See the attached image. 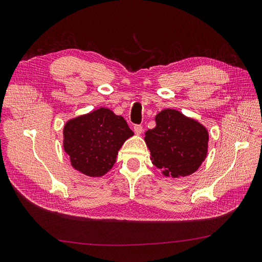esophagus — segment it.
Returning a JSON list of instances; mask_svg holds the SVG:
<instances>
[{
  "mask_svg": "<svg viewBox=\"0 0 262 262\" xmlns=\"http://www.w3.org/2000/svg\"><path fill=\"white\" fill-rule=\"evenodd\" d=\"M134 132H136V134H138V136H140V134H142V132H143V126L134 125Z\"/></svg>",
  "mask_w": 262,
  "mask_h": 262,
  "instance_id": "34e87169",
  "label": "esophagus"
}]
</instances>
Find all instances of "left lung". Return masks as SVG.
Returning <instances> with one entry per match:
<instances>
[{
	"label": "left lung",
	"instance_id": "left-lung-1",
	"mask_svg": "<svg viewBox=\"0 0 262 262\" xmlns=\"http://www.w3.org/2000/svg\"><path fill=\"white\" fill-rule=\"evenodd\" d=\"M156 126L145 132L150 161L165 177L179 178L199 169L208 155L209 131L193 118L176 109L155 116Z\"/></svg>",
	"mask_w": 262,
	"mask_h": 262
}]
</instances>
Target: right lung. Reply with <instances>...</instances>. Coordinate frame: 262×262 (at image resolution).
I'll return each mask as SVG.
<instances>
[{
  "mask_svg": "<svg viewBox=\"0 0 262 262\" xmlns=\"http://www.w3.org/2000/svg\"><path fill=\"white\" fill-rule=\"evenodd\" d=\"M133 134L122 116L100 107L66 122L63 148L75 170L89 177H102L113 168L119 149Z\"/></svg>",
  "mask_w": 262,
  "mask_h": 262,
  "instance_id": "obj_1",
  "label": "right lung"
}]
</instances>
